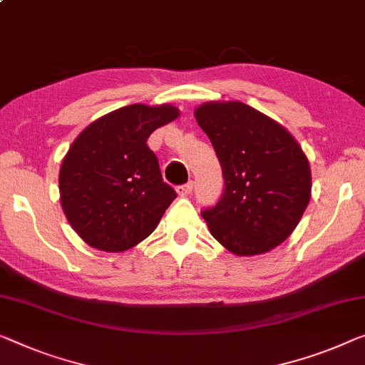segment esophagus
Segmentation results:
<instances>
[{"label": "esophagus", "mask_w": 365, "mask_h": 365, "mask_svg": "<svg viewBox=\"0 0 365 365\" xmlns=\"http://www.w3.org/2000/svg\"><path fill=\"white\" fill-rule=\"evenodd\" d=\"M192 190H193V182H188L185 185H180V187H177V193L178 197H188V195L192 193Z\"/></svg>", "instance_id": "34e87169"}]
</instances>
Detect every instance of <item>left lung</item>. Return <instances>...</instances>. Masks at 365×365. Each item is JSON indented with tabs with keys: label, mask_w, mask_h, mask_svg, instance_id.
<instances>
[{
	"label": "left lung",
	"mask_w": 365,
	"mask_h": 365,
	"mask_svg": "<svg viewBox=\"0 0 365 365\" xmlns=\"http://www.w3.org/2000/svg\"><path fill=\"white\" fill-rule=\"evenodd\" d=\"M216 150L225 193L201 216L227 251L269 252L292 235L312 197L309 162L280 123L241 101H210L195 110Z\"/></svg>",
	"instance_id": "8db88e82"
}]
</instances>
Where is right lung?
I'll return each instance as SVG.
<instances>
[{
	"instance_id": "right-lung-1",
	"label": "right lung",
	"mask_w": 365,
	"mask_h": 365,
	"mask_svg": "<svg viewBox=\"0 0 365 365\" xmlns=\"http://www.w3.org/2000/svg\"><path fill=\"white\" fill-rule=\"evenodd\" d=\"M178 116L172 105L135 103L98 118L70 145L58 192L70 226L88 246L128 251L159 225L177 193L162 180L148 139Z\"/></svg>"
}]
</instances>
